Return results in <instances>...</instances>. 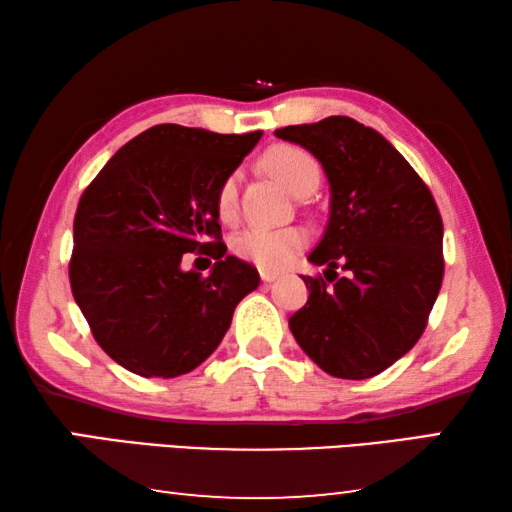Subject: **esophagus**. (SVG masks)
<instances>
[{"instance_id": "34e87169", "label": "esophagus", "mask_w": 512, "mask_h": 512, "mask_svg": "<svg viewBox=\"0 0 512 512\" xmlns=\"http://www.w3.org/2000/svg\"><path fill=\"white\" fill-rule=\"evenodd\" d=\"M259 277H262V282H275L280 273L275 271H268V268H259Z\"/></svg>"}]
</instances>
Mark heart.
<instances>
[{
    "label": "heart",
    "mask_w": 512,
    "mask_h": 512,
    "mask_svg": "<svg viewBox=\"0 0 512 512\" xmlns=\"http://www.w3.org/2000/svg\"><path fill=\"white\" fill-rule=\"evenodd\" d=\"M268 173L287 185L293 194H300L307 185H318L320 167L314 155L298 146L280 144L264 155ZM239 210V173H230L216 192V214L225 223L237 219ZM307 244L302 228H250L235 239V253L262 268H284Z\"/></svg>",
    "instance_id": "b5f03b06"
}]
</instances>
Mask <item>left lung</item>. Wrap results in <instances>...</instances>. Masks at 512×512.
<instances>
[{
	"instance_id": "1",
	"label": "left lung",
	"mask_w": 512,
	"mask_h": 512,
	"mask_svg": "<svg viewBox=\"0 0 512 512\" xmlns=\"http://www.w3.org/2000/svg\"><path fill=\"white\" fill-rule=\"evenodd\" d=\"M305 146L329 180V223L305 275L309 300L289 327L327 375L368 379L409 352L443 284V219L402 153L350 117L275 131ZM346 275L341 278L335 268Z\"/></svg>"
}]
</instances>
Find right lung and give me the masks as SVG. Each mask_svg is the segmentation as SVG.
Masks as SVG:
<instances>
[{
	"label": "right lung",
	"instance_id": "right-lung-1",
	"mask_svg": "<svg viewBox=\"0 0 512 512\" xmlns=\"http://www.w3.org/2000/svg\"><path fill=\"white\" fill-rule=\"evenodd\" d=\"M262 131L219 135L153 126L121 146L85 187L74 216L69 284L94 341L142 377H178L219 348L255 266L223 257L216 192ZM185 252L217 259L203 278Z\"/></svg>",
	"mask_w": 512,
	"mask_h": 512
}]
</instances>
